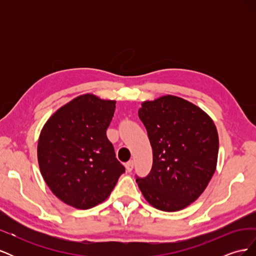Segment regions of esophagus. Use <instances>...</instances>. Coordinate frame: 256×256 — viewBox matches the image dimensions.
Returning <instances> with one entry per match:
<instances>
[{
  "mask_svg": "<svg viewBox=\"0 0 256 256\" xmlns=\"http://www.w3.org/2000/svg\"><path fill=\"white\" fill-rule=\"evenodd\" d=\"M134 160H129L127 164H125V166H126V170H127V172H131L132 171V168H134Z\"/></svg>",
  "mask_w": 256,
  "mask_h": 256,
  "instance_id": "obj_1",
  "label": "esophagus"
}]
</instances>
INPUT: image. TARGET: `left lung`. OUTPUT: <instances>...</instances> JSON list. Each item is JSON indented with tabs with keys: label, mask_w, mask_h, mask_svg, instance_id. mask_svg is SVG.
<instances>
[{
	"label": "left lung",
	"mask_w": 256,
	"mask_h": 256,
	"mask_svg": "<svg viewBox=\"0 0 256 256\" xmlns=\"http://www.w3.org/2000/svg\"><path fill=\"white\" fill-rule=\"evenodd\" d=\"M138 118L152 148V168L136 178L143 196L162 212H178L200 198L216 172L219 136L206 112L184 98L144 102Z\"/></svg>",
	"instance_id": "1"
}]
</instances>
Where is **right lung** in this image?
<instances>
[{"mask_svg": "<svg viewBox=\"0 0 256 256\" xmlns=\"http://www.w3.org/2000/svg\"><path fill=\"white\" fill-rule=\"evenodd\" d=\"M115 104L80 95L54 112L40 131V173L53 194L69 206L90 209L102 203L125 172L106 134Z\"/></svg>", "mask_w": 256, "mask_h": 256, "instance_id": "1", "label": "right lung"}]
</instances>
